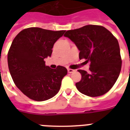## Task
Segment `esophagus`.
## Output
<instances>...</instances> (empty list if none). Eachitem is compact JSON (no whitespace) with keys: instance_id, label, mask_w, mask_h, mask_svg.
Listing matches in <instances>:
<instances>
[{"instance_id":"34e87169","label":"esophagus","mask_w":130,"mask_h":130,"mask_svg":"<svg viewBox=\"0 0 130 130\" xmlns=\"http://www.w3.org/2000/svg\"><path fill=\"white\" fill-rule=\"evenodd\" d=\"M67 71H68V73H73L75 70L74 69H67Z\"/></svg>"}]
</instances>
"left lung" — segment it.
I'll return each mask as SVG.
<instances>
[{"label": "left lung", "mask_w": 130, "mask_h": 130, "mask_svg": "<svg viewBox=\"0 0 130 130\" xmlns=\"http://www.w3.org/2000/svg\"><path fill=\"white\" fill-rule=\"evenodd\" d=\"M65 37L79 51V59L90 62V73L78 70L82 79L75 84L78 90L91 97L105 94L113 86L121 69L120 48L117 40L105 27L88 25L68 30Z\"/></svg>", "instance_id": "obj_1"}]
</instances>
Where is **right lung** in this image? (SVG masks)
Masks as SVG:
<instances>
[{
	"mask_svg": "<svg viewBox=\"0 0 130 130\" xmlns=\"http://www.w3.org/2000/svg\"><path fill=\"white\" fill-rule=\"evenodd\" d=\"M65 32L29 27L13 40L7 57L9 72L16 86L30 99L46 101L60 90L67 69H51L44 59L51 57L53 45Z\"/></svg>",
	"mask_w": 130,
	"mask_h": 130,
	"instance_id": "obj_1",
	"label": "right lung"
}]
</instances>
